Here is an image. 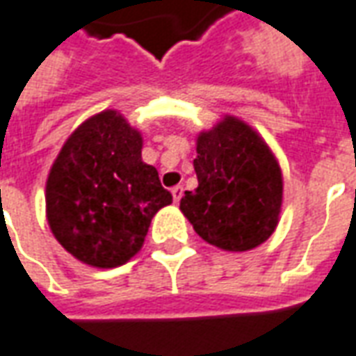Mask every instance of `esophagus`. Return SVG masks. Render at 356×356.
<instances>
[{"label":"esophagus","mask_w":356,"mask_h":356,"mask_svg":"<svg viewBox=\"0 0 356 356\" xmlns=\"http://www.w3.org/2000/svg\"><path fill=\"white\" fill-rule=\"evenodd\" d=\"M182 192H184L182 186H174V188H172V197H174V202H176V203L180 202V197H182Z\"/></svg>","instance_id":"esophagus-1"}]
</instances>
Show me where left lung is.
<instances>
[{
    "mask_svg": "<svg viewBox=\"0 0 356 356\" xmlns=\"http://www.w3.org/2000/svg\"><path fill=\"white\" fill-rule=\"evenodd\" d=\"M193 168L197 188L184 193L180 209L205 242L246 252L273 234L283 178L273 153L252 127L229 116L202 134Z\"/></svg>",
    "mask_w": 356,
    "mask_h": 356,
    "instance_id": "left-lung-1",
    "label": "left lung"
}]
</instances>
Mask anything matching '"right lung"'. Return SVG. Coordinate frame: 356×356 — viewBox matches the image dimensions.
Masks as SVG:
<instances>
[{
  "label": "right lung",
  "instance_id": "obj_1",
  "mask_svg": "<svg viewBox=\"0 0 356 356\" xmlns=\"http://www.w3.org/2000/svg\"><path fill=\"white\" fill-rule=\"evenodd\" d=\"M141 147L139 131L114 110L81 124L61 147L46 182L48 225L83 264L124 266L143 246L154 213L172 203Z\"/></svg>",
  "mask_w": 356,
  "mask_h": 356
}]
</instances>
